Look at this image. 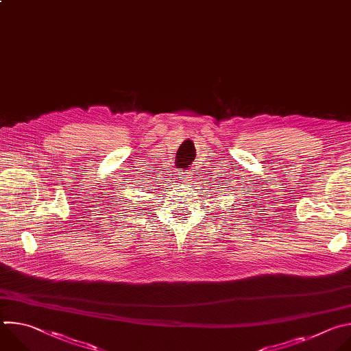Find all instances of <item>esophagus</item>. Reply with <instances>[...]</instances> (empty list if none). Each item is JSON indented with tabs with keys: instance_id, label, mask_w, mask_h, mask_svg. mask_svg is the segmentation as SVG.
Returning <instances> with one entry per match:
<instances>
[{
	"instance_id": "34e87169",
	"label": "esophagus",
	"mask_w": 351,
	"mask_h": 351,
	"mask_svg": "<svg viewBox=\"0 0 351 351\" xmlns=\"http://www.w3.org/2000/svg\"><path fill=\"white\" fill-rule=\"evenodd\" d=\"M182 182H186V183H191L193 182V172L191 171H184V172H180L179 173Z\"/></svg>"
}]
</instances>
